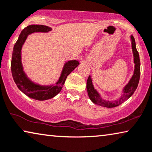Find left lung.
<instances>
[{"mask_svg":"<svg viewBox=\"0 0 152 152\" xmlns=\"http://www.w3.org/2000/svg\"><path fill=\"white\" fill-rule=\"evenodd\" d=\"M130 38L132 42V49L134 56V70L132 77L129 80L127 84L124 87V90H123V94L121 96V97L114 101H108L103 99L102 97V96H101V94L94 88V86L92 84L91 77L89 75L88 78L87 80L86 89L90 99L94 104L101 105V106L105 107H110H110L118 106V105H121V103L125 102L127 99H128L134 94V92H135L136 88H137L138 82H139L140 80V62L139 54H138V52L137 51V49L136 48L134 38L132 36H131Z\"/></svg>","mask_w":152,"mask_h":152,"instance_id":"8db88e82","label":"left lung"}]
</instances>
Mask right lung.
<instances>
[{"mask_svg":"<svg viewBox=\"0 0 152 152\" xmlns=\"http://www.w3.org/2000/svg\"><path fill=\"white\" fill-rule=\"evenodd\" d=\"M51 30V28L45 25H33L27 26L21 31L18 39L15 44L12 53L11 69L13 79L17 87L28 97L38 101L50 99L56 96L61 91L67 76L80 64L77 60L66 61L64 65L60 78L56 84L42 86L34 82L28 77L27 74L24 71L22 64V47L28 35L36 32L47 33Z\"/></svg>","mask_w":152,"mask_h":152,"instance_id":"add662e5","label":"right lung"}]
</instances>
